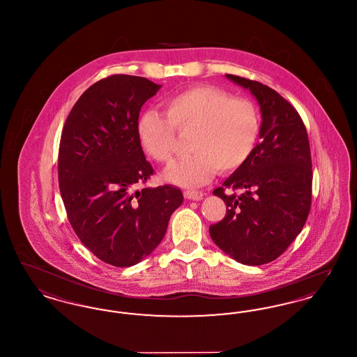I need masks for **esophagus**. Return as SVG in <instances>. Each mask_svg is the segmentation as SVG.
Masks as SVG:
<instances>
[{
	"label": "esophagus",
	"mask_w": 357,
	"mask_h": 357,
	"mask_svg": "<svg viewBox=\"0 0 357 357\" xmlns=\"http://www.w3.org/2000/svg\"><path fill=\"white\" fill-rule=\"evenodd\" d=\"M185 197L190 201H198L204 197V192L202 191H197V190H186L185 192Z\"/></svg>",
	"instance_id": "1"
}]
</instances>
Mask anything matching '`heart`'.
<instances>
[{"label":"heart","instance_id":"heart-1","mask_svg":"<svg viewBox=\"0 0 357 357\" xmlns=\"http://www.w3.org/2000/svg\"><path fill=\"white\" fill-rule=\"evenodd\" d=\"M167 118L149 111L137 120L136 132L155 160L169 165L178 149V134L187 135L190 155L172 165L166 178L181 186H199L215 171L241 169L255 153L262 120L258 107L213 85H197L165 102Z\"/></svg>","mask_w":357,"mask_h":357}]
</instances>
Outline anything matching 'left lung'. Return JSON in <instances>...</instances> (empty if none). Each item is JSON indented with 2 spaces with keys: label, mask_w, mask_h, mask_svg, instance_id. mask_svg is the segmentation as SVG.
Wrapping results in <instances>:
<instances>
[{
  "label": "left lung",
  "mask_w": 357,
  "mask_h": 357,
  "mask_svg": "<svg viewBox=\"0 0 357 357\" xmlns=\"http://www.w3.org/2000/svg\"><path fill=\"white\" fill-rule=\"evenodd\" d=\"M226 77L255 95L262 130L250 159L213 191L226 204V215L208 231L233 259L265 265L288 249L307 220L313 181L309 139L301 116L278 92L236 75Z\"/></svg>",
  "instance_id": "obj_1"
}]
</instances>
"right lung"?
<instances>
[{
	"mask_svg": "<svg viewBox=\"0 0 357 357\" xmlns=\"http://www.w3.org/2000/svg\"><path fill=\"white\" fill-rule=\"evenodd\" d=\"M160 85L111 75L75 102L59 147V186L69 223L102 262L132 266L165 237L183 202L179 188L146 187L155 174L136 127L143 104Z\"/></svg>",
	"mask_w": 357,
	"mask_h": 357,
	"instance_id": "obj_1",
	"label": "right lung"
}]
</instances>
